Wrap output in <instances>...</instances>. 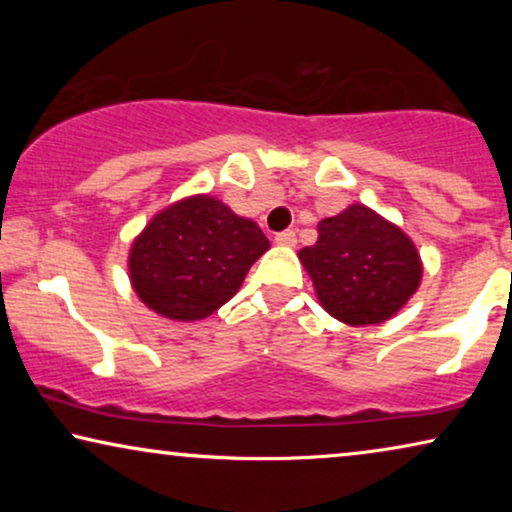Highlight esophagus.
Masks as SVG:
<instances>
[{
  "mask_svg": "<svg viewBox=\"0 0 512 512\" xmlns=\"http://www.w3.org/2000/svg\"><path fill=\"white\" fill-rule=\"evenodd\" d=\"M275 242L282 244V247H293V244L298 242L296 230H282V233L275 235Z\"/></svg>",
  "mask_w": 512,
  "mask_h": 512,
  "instance_id": "1",
  "label": "esophagus"
}]
</instances>
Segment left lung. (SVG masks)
I'll use <instances>...</instances> for the list:
<instances>
[{"label":"left lung","mask_w":512,"mask_h":512,"mask_svg":"<svg viewBox=\"0 0 512 512\" xmlns=\"http://www.w3.org/2000/svg\"><path fill=\"white\" fill-rule=\"evenodd\" d=\"M298 256L324 310L352 326L394 317L422 279V261L408 235L363 205L321 221L317 244Z\"/></svg>","instance_id":"left-lung-1"}]
</instances>
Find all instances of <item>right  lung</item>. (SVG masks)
Returning <instances> with one entry per match:
<instances>
[{
	"label": "right lung",
	"instance_id": "right-lung-1",
	"mask_svg": "<svg viewBox=\"0 0 512 512\" xmlns=\"http://www.w3.org/2000/svg\"><path fill=\"white\" fill-rule=\"evenodd\" d=\"M270 242L209 195L181 200L151 219L130 251V279L146 307L167 319H205L235 296Z\"/></svg>",
	"mask_w": 512,
	"mask_h": 512
}]
</instances>
